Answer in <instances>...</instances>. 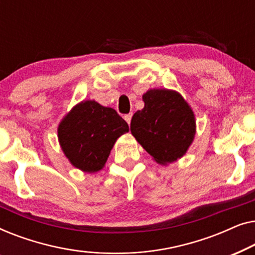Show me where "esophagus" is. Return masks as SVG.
I'll return each mask as SVG.
<instances>
[{
	"instance_id": "34e87169",
	"label": "esophagus",
	"mask_w": 255,
	"mask_h": 255,
	"mask_svg": "<svg viewBox=\"0 0 255 255\" xmlns=\"http://www.w3.org/2000/svg\"><path fill=\"white\" fill-rule=\"evenodd\" d=\"M131 118H132V114H128V115H125L124 116V120L127 121L128 124L131 123Z\"/></svg>"
}]
</instances>
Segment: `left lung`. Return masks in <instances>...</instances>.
I'll list each match as a JSON object with an SVG mask.
<instances>
[{
	"instance_id": "1",
	"label": "left lung",
	"mask_w": 255,
	"mask_h": 255,
	"mask_svg": "<svg viewBox=\"0 0 255 255\" xmlns=\"http://www.w3.org/2000/svg\"><path fill=\"white\" fill-rule=\"evenodd\" d=\"M145 106L131 120V133L156 163L167 166L186 154L196 134L194 111L176 90L148 89Z\"/></svg>"
}]
</instances>
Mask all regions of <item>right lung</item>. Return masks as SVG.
Here are the masks:
<instances>
[{"label": "right lung", "instance_id": "right-lung-1", "mask_svg": "<svg viewBox=\"0 0 255 255\" xmlns=\"http://www.w3.org/2000/svg\"><path fill=\"white\" fill-rule=\"evenodd\" d=\"M127 132L128 125L116 110L83 100L59 123L58 140L75 168L93 174L103 168L115 142Z\"/></svg>", "mask_w": 255, "mask_h": 255}]
</instances>
